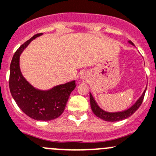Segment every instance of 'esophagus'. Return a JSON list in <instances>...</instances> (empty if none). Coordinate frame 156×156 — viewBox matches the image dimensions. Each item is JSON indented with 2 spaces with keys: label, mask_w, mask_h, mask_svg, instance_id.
<instances>
[{
  "label": "esophagus",
  "mask_w": 156,
  "mask_h": 156,
  "mask_svg": "<svg viewBox=\"0 0 156 156\" xmlns=\"http://www.w3.org/2000/svg\"><path fill=\"white\" fill-rule=\"evenodd\" d=\"M81 78H82V79H85V75H81Z\"/></svg>",
  "instance_id": "34e87169"
}]
</instances>
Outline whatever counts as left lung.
Instances as JSON below:
<instances>
[{
  "mask_svg": "<svg viewBox=\"0 0 156 156\" xmlns=\"http://www.w3.org/2000/svg\"><path fill=\"white\" fill-rule=\"evenodd\" d=\"M128 43L132 44V46H135V44H134L131 41H128ZM146 88L147 86L145 87V89L144 90V91L142 92V94H141L140 97L136 100V101H135L131 107H129V108L127 109H125L123 111L120 112H107L105 111V110H104V109H102L99 105H98V103L96 102L95 99H94V97L92 96L91 93L90 92V105H91V110H92L93 113H94L97 117L102 119V120L106 121V122H118V121L124 120V119H126L127 118L130 117V116L139 108V106L142 105L144 96H145V91H146Z\"/></svg>",
  "mask_w": 156,
  "mask_h": 156,
  "instance_id": "obj_1",
  "label": "left lung"
}]
</instances>
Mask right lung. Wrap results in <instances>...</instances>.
<instances>
[{
  "label": "right lung",
  "mask_w": 156,
  "mask_h": 156,
  "mask_svg": "<svg viewBox=\"0 0 156 156\" xmlns=\"http://www.w3.org/2000/svg\"><path fill=\"white\" fill-rule=\"evenodd\" d=\"M42 34L33 36L14 53L10 66L9 88L17 106L27 116L37 121H51L63 113L70 94L76 85L75 80H72L50 89H38L23 76L20 68V57L30 41Z\"/></svg>",
  "instance_id": "right-lung-1"
}]
</instances>
